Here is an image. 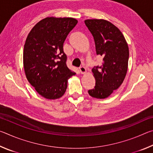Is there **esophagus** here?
<instances>
[{
  "label": "esophagus",
  "mask_w": 153,
  "mask_h": 153,
  "mask_svg": "<svg viewBox=\"0 0 153 153\" xmlns=\"http://www.w3.org/2000/svg\"><path fill=\"white\" fill-rule=\"evenodd\" d=\"M79 71H80V72H81L82 74H86V72H87L86 69L84 67H83V66L79 67Z\"/></svg>",
  "instance_id": "34e87169"
}]
</instances>
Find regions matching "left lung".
<instances>
[{
    "label": "left lung",
    "instance_id": "8db88e82",
    "mask_svg": "<svg viewBox=\"0 0 153 153\" xmlns=\"http://www.w3.org/2000/svg\"><path fill=\"white\" fill-rule=\"evenodd\" d=\"M84 23L94 37L97 55L103 57L100 66L92 69L95 86L88 90L90 97L103 99L118 89L128 67L129 48L118 28L105 19H86Z\"/></svg>",
    "mask_w": 153,
    "mask_h": 153
}]
</instances>
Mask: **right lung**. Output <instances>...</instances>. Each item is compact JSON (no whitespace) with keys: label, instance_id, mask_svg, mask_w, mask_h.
Wrapping results in <instances>:
<instances>
[{"label":"right lung","instance_id":"add662e5","mask_svg":"<svg viewBox=\"0 0 153 153\" xmlns=\"http://www.w3.org/2000/svg\"><path fill=\"white\" fill-rule=\"evenodd\" d=\"M77 24L72 17H46L33 27L25 40L23 55L25 76L46 99L63 97L68 79L76 74L66 65L63 43Z\"/></svg>","mask_w":153,"mask_h":153}]
</instances>
